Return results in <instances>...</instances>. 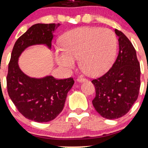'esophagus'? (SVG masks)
<instances>
[{
  "mask_svg": "<svg viewBox=\"0 0 148 148\" xmlns=\"http://www.w3.org/2000/svg\"><path fill=\"white\" fill-rule=\"evenodd\" d=\"M87 79H85V78H78L77 79V82L79 83H82V82H86Z\"/></svg>",
  "mask_w": 148,
  "mask_h": 148,
  "instance_id": "obj_1",
  "label": "esophagus"
}]
</instances>
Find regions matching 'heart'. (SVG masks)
<instances>
[{
	"instance_id": "1",
	"label": "heart",
	"mask_w": 148,
	"mask_h": 148,
	"mask_svg": "<svg viewBox=\"0 0 148 148\" xmlns=\"http://www.w3.org/2000/svg\"><path fill=\"white\" fill-rule=\"evenodd\" d=\"M62 49L54 51L55 61L64 70L79 64L90 77H97L108 70L115 58L117 41L108 29L80 27L69 31L61 38Z\"/></svg>"
}]
</instances>
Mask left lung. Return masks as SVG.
<instances>
[{
  "instance_id": "left-lung-1",
  "label": "left lung",
  "mask_w": 148,
  "mask_h": 148,
  "mask_svg": "<svg viewBox=\"0 0 148 148\" xmlns=\"http://www.w3.org/2000/svg\"><path fill=\"white\" fill-rule=\"evenodd\" d=\"M114 32L119 37L117 58L106 73L92 81L96 90L92 105L108 119L127 114L137 99L141 85V69L135 49L123 33L117 29Z\"/></svg>"
}]
</instances>
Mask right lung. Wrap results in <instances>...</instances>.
<instances>
[{"mask_svg": "<svg viewBox=\"0 0 148 148\" xmlns=\"http://www.w3.org/2000/svg\"><path fill=\"white\" fill-rule=\"evenodd\" d=\"M59 26L60 24H36L31 27L16 40L9 64V96L24 116L38 123L51 121L62 112L74 80L56 79L51 75L30 77L20 68L18 60L29 47L44 45L51 50L53 33Z\"/></svg>", "mask_w": 148, "mask_h": 148, "instance_id": "add662e5", "label": "right lung"}]
</instances>
